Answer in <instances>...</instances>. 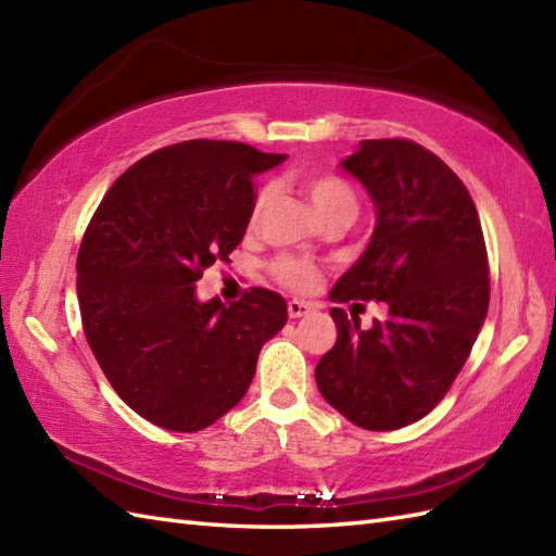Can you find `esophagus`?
Instances as JSON below:
<instances>
[{"label":"esophagus","instance_id":"esophagus-1","mask_svg":"<svg viewBox=\"0 0 556 556\" xmlns=\"http://www.w3.org/2000/svg\"><path fill=\"white\" fill-rule=\"evenodd\" d=\"M287 308H289V317H303V315H308L313 311V303L293 299V301H289Z\"/></svg>","mask_w":556,"mask_h":556}]
</instances>
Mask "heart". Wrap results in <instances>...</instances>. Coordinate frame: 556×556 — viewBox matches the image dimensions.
Segmentation results:
<instances>
[{
  "instance_id": "1",
  "label": "heart",
  "mask_w": 556,
  "mask_h": 556,
  "mask_svg": "<svg viewBox=\"0 0 556 556\" xmlns=\"http://www.w3.org/2000/svg\"><path fill=\"white\" fill-rule=\"evenodd\" d=\"M305 191L311 195L313 207L320 212V217L337 215V212H351L356 215L358 212V198L353 193V188L339 179V176H313V179L305 184ZM265 205V195H260V200L253 207V222L260 217V210ZM277 277L285 281V285L293 289H313L317 285V269L308 263H301V260H291L285 257L275 265Z\"/></svg>"
}]
</instances>
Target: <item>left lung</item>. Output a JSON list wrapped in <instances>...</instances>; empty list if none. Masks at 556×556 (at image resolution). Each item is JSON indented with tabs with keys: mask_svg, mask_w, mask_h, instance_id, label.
<instances>
[{
	"mask_svg": "<svg viewBox=\"0 0 556 556\" xmlns=\"http://www.w3.org/2000/svg\"><path fill=\"white\" fill-rule=\"evenodd\" d=\"M339 167L368 191L377 222L329 299L382 301L387 317L361 329L344 308L329 311L337 344L315 380L358 428L399 430L440 404L485 325V239L466 186L413 140H361Z\"/></svg>",
	"mask_w": 556,
	"mask_h": 556,
	"instance_id": "left-lung-1",
	"label": "left lung"
}]
</instances>
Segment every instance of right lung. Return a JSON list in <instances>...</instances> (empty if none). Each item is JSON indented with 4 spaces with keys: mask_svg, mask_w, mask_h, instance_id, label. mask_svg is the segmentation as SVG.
I'll return each instance as SVG.
<instances>
[{
    "mask_svg": "<svg viewBox=\"0 0 556 556\" xmlns=\"http://www.w3.org/2000/svg\"><path fill=\"white\" fill-rule=\"evenodd\" d=\"M287 155L229 140H186L112 184L83 236L76 291L92 356L140 418L198 432L253 382L260 349L287 325L275 291L200 301L203 271L243 241L253 179Z\"/></svg>",
    "mask_w": 556,
    "mask_h": 556,
    "instance_id": "1",
    "label": "right lung"
}]
</instances>
